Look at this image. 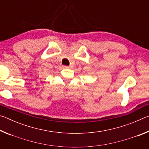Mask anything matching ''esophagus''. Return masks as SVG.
Segmentation results:
<instances>
[{
  "label": "esophagus",
  "mask_w": 149,
  "mask_h": 149,
  "mask_svg": "<svg viewBox=\"0 0 149 149\" xmlns=\"http://www.w3.org/2000/svg\"><path fill=\"white\" fill-rule=\"evenodd\" d=\"M64 68H72L71 66H67V65H64Z\"/></svg>",
  "instance_id": "esophagus-1"
}]
</instances>
